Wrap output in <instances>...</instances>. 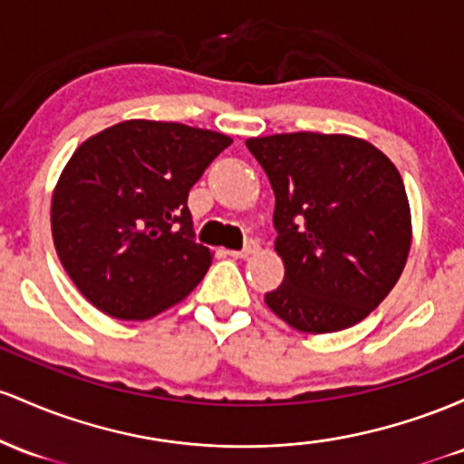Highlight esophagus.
<instances>
[{
  "label": "esophagus",
  "mask_w": 464,
  "mask_h": 464,
  "mask_svg": "<svg viewBox=\"0 0 464 464\" xmlns=\"http://www.w3.org/2000/svg\"><path fill=\"white\" fill-rule=\"evenodd\" d=\"M256 249H258V246L252 241V243H247V246L243 247V249H230V252H227V254H230L232 258H247V256H252V254L256 252Z\"/></svg>",
  "instance_id": "esophagus-1"
}]
</instances>
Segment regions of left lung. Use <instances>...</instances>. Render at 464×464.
I'll list each match as a JSON object with an SVG mask.
<instances>
[{
    "instance_id": "8db88e82",
    "label": "left lung",
    "mask_w": 464,
    "mask_h": 464,
    "mask_svg": "<svg viewBox=\"0 0 464 464\" xmlns=\"http://www.w3.org/2000/svg\"><path fill=\"white\" fill-rule=\"evenodd\" d=\"M272 184L276 252L285 263L265 302L302 333L357 324L397 285L412 243V217L397 166L344 133L249 138Z\"/></svg>"
}]
</instances>
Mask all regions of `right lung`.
<instances>
[{
	"label": "right lung",
	"mask_w": 464,
	"mask_h": 464,
	"mask_svg": "<svg viewBox=\"0 0 464 464\" xmlns=\"http://www.w3.org/2000/svg\"><path fill=\"white\" fill-rule=\"evenodd\" d=\"M230 135L124 120L92 135L52 192V238L78 291L118 320H149L201 283L210 249L195 243L188 192Z\"/></svg>",
	"instance_id": "add662e5"
}]
</instances>
